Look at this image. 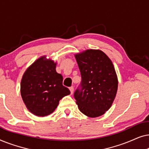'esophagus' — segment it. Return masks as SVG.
Here are the masks:
<instances>
[{
  "mask_svg": "<svg viewBox=\"0 0 149 149\" xmlns=\"http://www.w3.org/2000/svg\"><path fill=\"white\" fill-rule=\"evenodd\" d=\"M69 89H70L71 94H72L73 92H74V87H70V88H69Z\"/></svg>",
  "mask_w": 149,
  "mask_h": 149,
  "instance_id": "esophagus-1",
  "label": "esophagus"
}]
</instances>
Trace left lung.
Listing matches in <instances>:
<instances>
[{
    "label": "left lung",
    "instance_id": "1",
    "mask_svg": "<svg viewBox=\"0 0 149 149\" xmlns=\"http://www.w3.org/2000/svg\"><path fill=\"white\" fill-rule=\"evenodd\" d=\"M82 81L74 98L81 113L95 118L111 107L117 95L118 78L115 67L105 53L87 49L74 54Z\"/></svg>",
    "mask_w": 149,
    "mask_h": 149
}]
</instances>
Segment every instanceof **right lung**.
<instances>
[{
  "mask_svg": "<svg viewBox=\"0 0 149 149\" xmlns=\"http://www.w3.org/2000/svg\"><path fill=\"white\" fill-rule=\"evenodd\" d=\"M57 62L42 56L28 66L22 76L20 92L26 108L38 117L54 112L63 97L70 91L62 85V74L56 72Z\"/></svg>",
  "mask_w": 149,
  "mask_h": 149,
  "instance_id": "add662e5",
  "label": "right lung"
}]
</instances>
